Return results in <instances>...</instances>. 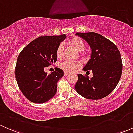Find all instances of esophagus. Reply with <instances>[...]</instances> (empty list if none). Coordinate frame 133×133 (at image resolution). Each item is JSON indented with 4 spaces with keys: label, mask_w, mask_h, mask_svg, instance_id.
Instances as JSON below:
<instances>
[{
    "label": "esophagus",
    "mask_w": 133,
    "mask_h": 133,
    "mask_svg": "<svg viewBox=\"0 0 133 133\" xmlns=\"http://www.w3.org/2000/svg\"><path fill=\"white\" fill-rule=\"evenodd\" d=\"M68 74H69V73H68V72H64V75H65V76H67Z\"/></svg>",
    "instance_id": "1"
}]
</instances>
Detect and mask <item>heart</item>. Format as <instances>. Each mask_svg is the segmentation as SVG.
Returning <instances> with one entry per match:
<instances>
[{
	"instance_id": "b5f03b06",
	"label": "heart",
	"mask_w": 133,
	"mask_h": 133,
	"mask_svg": "<svg viewBox=\"0 0 133 133\" xmlns=\"http://www.w3.org/2000/svg\"><path fill=\"white\" fill-rule=\"evenodd\" d=\"M69 43L75 47V49L78 52H82L85 49V44L82 39L78 37H73L69 41ZM64 50V44H60L57 47L56 53L58 58H61L63 54ZM80 66V63L77 61L65 60L62 63H60V67L65 72L71 73L75 71L77 68Z\"/></svg>"
}]
</instances>
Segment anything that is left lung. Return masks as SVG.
I'll return each mask as SVG.
<instances>
[{
	"label": "left lung",
	"instance_id": "left-lung-1",
	"mask_svg": "<svg viewBox=\"0 0 133 133\" xmlns=\"http://www.w3.org/2000/svg\"><path fill=\"white\" fill-rule=\"evenodd\" d=\"M75 35L85 40L91 49V58L83 70L93 73L91 78L78 74L75 89L87 99L103 98L115 89L121 77L122 61L120 51L115 44L100 34L89 32Z\"/></svg>",
	"mask_w": 133,
	"mask_h": 133
}]
</instances>
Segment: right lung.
I'll return each instance as SVG.
<instances>
[{"mask_svg": "<svg viewBox=\"0 0 133 133\" xmlns=\"http://www.w3.org/2000/svg\"><path fill=\"white\" fill-rule=\"evenodd\" d=\"M66 36H44L36 38L20 53L15 67L18 88L25 97L33 103L42 104L55 96L57 82L64 71L56 68L51 74L44 68L56 62L57 47Z\"/></svg>", "mask_w": 133, "mask_h": 133, "instance_id": "obj_1", "label": "right lung"}]
</instances>
